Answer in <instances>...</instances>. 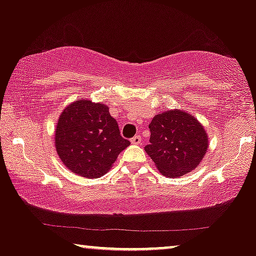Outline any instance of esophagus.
Masks as SVG:
<instances>
[{"instance_id":"esophagus-1","label":"esophagus","mask_w":256,"mask_h":256,"mask_svg":"<svg viewBox=\"0 0 256 256\" xmlns=\"http://www.w3.org/2000/svg\"><path fill=\"white\" fill-rule=\"evenodd\" d=\"M140 142H142V137L140 136V134H136V136L131 140L132 144H140Z\"/></svg>"}]
</instances>
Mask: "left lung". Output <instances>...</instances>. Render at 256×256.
<instances>
[{"instance_id": "1", "label": "left lung", "mask_w": 256, "mask_h": 256, "mask_svg": "<svg viewBox=\"0 0 256 256\" xmlns=\"http://www.w3.org/2000/svg\"><path fill=\"white\" fill-rule=\"evenodd\" d=\"M150 144L144 149L164 176L184 175L204 158L208 134L198 119L186 110H169L149 124Z\"/></svg>"}]
</instances>
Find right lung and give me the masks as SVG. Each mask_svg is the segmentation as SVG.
<instances>
[{
  "instance_id": "obj_1",
  "label": "right lung",
  "mask_w": 256,
  "mask_h": 256,
  "mask_svg": "<svg viewBox=\"0 0 256 256\" xmlns=\"http://www.w3.org/2000/svg\"><path fill=\"white\" fill-rule=\"evenodd\" d=\"M56 150L68 169L87 178L106 174L130 140L120 134L107 104L76 100L64 108L54 131Z\"/></svg>"
}]
</instances>
